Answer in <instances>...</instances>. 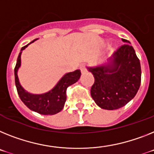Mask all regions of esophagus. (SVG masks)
<instances>
[{
	"label": "esophagus",
	"instance_id": "esophagus-1",
	"mask_svg": "<svg viewBox=\"0 0 154 154\" xmlns=\"http://www.w3.org/2000/svg\"><path fill=\"white\" fill-rule=\"evenodd\" d=\"M80 69H81V73H85V72L87 71V69H86V68H85V65H81V66H80Z\"/></svg>",
	"mask_w": 154,
	"mask_h": 154
}]
</instances>
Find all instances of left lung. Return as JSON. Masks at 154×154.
Returning <instances> with one entry per match:
<instances>
[{
	"label": "left lung",
	"mask_w": 154,
	"mask_h": 154,
	"mask_svg": "<svg viewBox=\"0 0 154 154\" xmlns=\"http://www.w3.org/2000/svg\"><path fill=\"white\" fill-rule=\"evenodd\" d=\"M117 49L106 63L87 67L95 77L91 95L100 108L113 110L123 107L135 96L141 84L139 59L130 42Z\"/></svg>",
	"instance_id": "1"
}]
</instances>
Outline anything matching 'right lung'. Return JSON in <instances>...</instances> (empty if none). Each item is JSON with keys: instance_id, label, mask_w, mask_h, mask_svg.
I'll list each match as a JSON object with an SVG mask.
<instances>
[{"instance_id": "add662e5", "label": "right lung", "mask_w": 154, "mask_h": 154, "mask_svg": "<svg viewBox=\"0 0 154 154\" xmlns=\"http://www.w3.org/2000/svg\"><path fill=\"white\" fill-rule=\"evenodd\" d=\"M37 40H33L22 48L19 52L15 67V86L20 99L29 109L40 114L54 115L63 109L66 100V88L80 79L81 73L80 69H77L73 72L66 73L58 81L55 87L43 94H32L26 91L19 83L18 77V70L21 66V55L23 50L28 47V45Z\"/></svg>"}]
</instances>
